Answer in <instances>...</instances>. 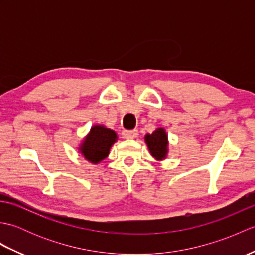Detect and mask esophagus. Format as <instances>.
<instances>
[{"mask_svg":"<svg viewBox=\"0 0 255 255\" xmlns=\"http://www.w3.org/2000/svg\"><path fill=\"white\" fill-rule=\"evenodd\" d=\"M122 136L125 139H134L138 137V131L137 130H125V131H123Z\"/></svg>","mask_w":255,"mask_h":255,"instance_id":"obj_1","label":"esophagus"}]
</instances>
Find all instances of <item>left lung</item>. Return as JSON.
<instances>
[{"label":"left lung","instance_id":"obj_1","mask_svg":"<svg viewBox=\"0 0 255 255\" xmlns=\"http://www.w3.org/2000/svg\"><path fill=\"white\" fill-rule=\"evenodd\" d=\"M144 142L147 143L151 155L155 160L162 161L166 159L169 152V140L164 128H156L152 133L145 134Z\"/></svg>","mask_w":255,"mask_h":255}]
</instances>
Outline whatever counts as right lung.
<instances>
[{
    "instance_id": "obj_1",
    "label": "right lung",
    "mask_w": 255,
    "mask_h": 255,
    "mask_svg": "<svg viewBox=\"0 0 255 255\" xmlns=\"http://www.w3.org/2000/svg\"><path fill=\"white\" fill-rule=\"evenodd\" d=\"M117 141V133L104 125H94L81 142L79 151L85 160L93 164L100 163L110 154L112 145Z\"/></svg>"
}]
</instances>
